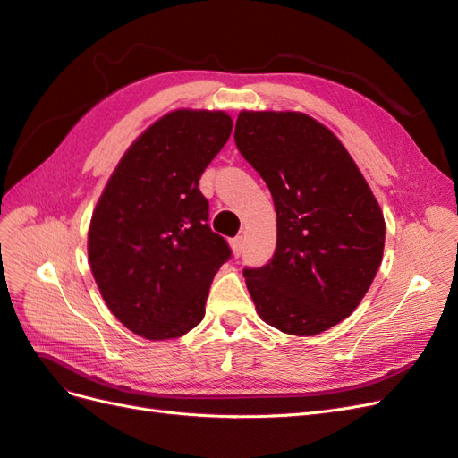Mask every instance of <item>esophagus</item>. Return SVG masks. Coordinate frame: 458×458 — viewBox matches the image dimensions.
Segmentation results:
<instances>
[{
  "label": "esophagus",
  "mask_w": 458,
  "mask_h": 458,
  "mask_svg": "<svg viewBox=\"0 0 458 458\" xmlns=\"http://www.w3.org/2000/svg\"><path fill=\"white\" fill-rule=\"evenodd\" d=\"M231 248H233V254L239 258V256L242 254V250H244V239H242V237L231 239Z\"/></svg>",
  "instance_id": "obj_1"
}]
</instances>
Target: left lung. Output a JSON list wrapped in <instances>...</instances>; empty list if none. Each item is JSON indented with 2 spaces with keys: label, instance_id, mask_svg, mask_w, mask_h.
I'll use <instances>...</instances> for the list:
<instances>
[{
  "label": "left lung",
  "instance_id": "obj_1",
  "mask_svg": "<svg viewBox=\"0 0 458 458\" xmlns=\"http://www.w3.org/2000/svg\"><path fill=\"white\" fill-rule=\"evenodd\" d=\"M234 143L269 187L276 248L244 267L259 317L313 336L348 317L377 275L386 224L338 137L301 113H241Z\"/></svg>",
  "mask_w": 458,
  "mask_h": 458
}]
</instances>
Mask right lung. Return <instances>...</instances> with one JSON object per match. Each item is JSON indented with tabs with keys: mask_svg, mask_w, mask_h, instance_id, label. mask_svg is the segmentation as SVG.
Here are the masks:
<instances>
[{
	"mask_svg": "<svg viewBox=\"0 0 458 458\" xmlns=\"http://www.w3.org/2000/svg\"><path fill=\"white\" fill-rule=\"evenodd\" d=\"M231 130L221 110L165 114L128 148L97 202L88 234L95 283L118 321L147 340L195 328L231 258L199 189Z\"/></svg>",
	"mask_w": 458,
	"mask_h": 458,
	"instance_id": "right-lung-1",
	"label": "right lung"
}]
</instances>
